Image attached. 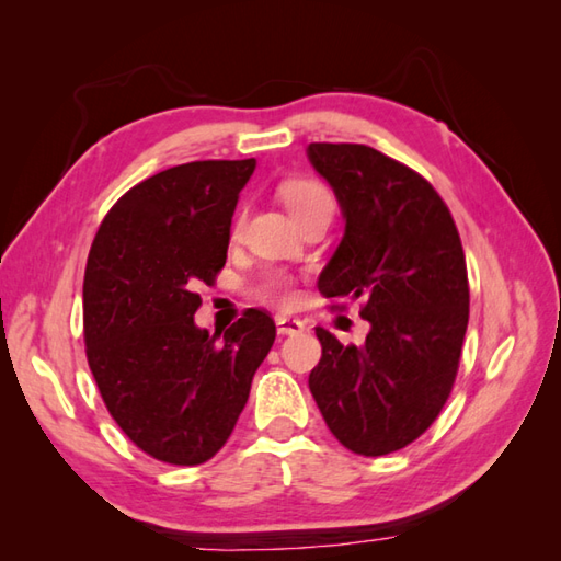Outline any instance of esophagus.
Here are the masks:
<instances>
[{"label": "esophagus", "mask_w": 561, "mask_h": 561, "mask_svg": "<svg viewBox=\"0 0 561 561\" xmlns=\"http://www.w3.org/2000/svg\"><path fill=\"white\" fill-rule=\"evenodd\" d=\"M304 330H306L304 320L289 318V316H277V332H279V335H299V332H304Z\"/></svg>", "instance_id": "obj_1"}]
</instances>
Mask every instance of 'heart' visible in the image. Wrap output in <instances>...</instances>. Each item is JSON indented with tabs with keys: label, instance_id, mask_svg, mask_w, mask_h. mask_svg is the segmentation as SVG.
<instances>
[{
	"label": "heart",
	"instance_id": "obj_1",
	"mask_svg": "<svg viewBox=\"0 0 561 561\" xmlns=\"http://www.w3.org/2000/svg\"><path fill=\"white\" fill-rule=\"evenodd\" d=\"M279 195L284 199V205L289 207V211L296 217V221H306L316 217L320 211H332L335 209V197H332L330 187L325 183L316 181V178H291V181L282 183ZM245 209H238L236 217L231 221V236H241L243 226H245ZM255 296L260 301L287 308L296 301V279L289 272L282 270H270L262 274L255 284Z\"/></svg>",
	"mask_w": 561,
	"mask_h": 561
}]
</instances>
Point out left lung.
Returning <instances> with one entry per match:
<instances>
[{
	"mask_svg": "<svg viewBox=\"0 0 561 561\" xmlns=\"http://www.w3.org/2000/svg\"><path fill=\"white\" fill-rule=\"evenodd\" d=\"M308 159L347 219L318 289L335 311L364 299L371 323L364 347L316 330L308 388L344 448L386 456L434 424L456 383L470 316L460 233L434 185L386 153L313 141Z\"/></svg>",
	"mask_w": 561,
	"mask_h": 561,
	"instance_id": "8db88e82",
	"label": "left lung"
}]
</instances>
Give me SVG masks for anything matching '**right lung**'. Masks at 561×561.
<instances>
[{"mask_svg": "<svg viewBox=\"0 0 561 561\" xmlns=\"http://www.w3.org/2000/svg\"><path fill=\"white\" fill-rule=\"evenodd\" d=\"M255 159L190 161L129 187L101 221L83 272V342L115 424L147 456L199 465L231 436L274 320L195 325L197 284L226 265L231 217Z\"/></svg>", "mask_w": 561, "mask_h": 561, "instance_id": "obj_1", "label": "right lung"}]
</instances>
